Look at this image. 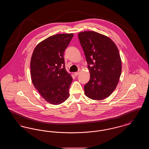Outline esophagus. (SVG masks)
Instances as JSON below:
<instances>
[{
  "label": "esophagus",
  "mask_w": 149,
  "mask_h": 149,
  "mask_svg": "<svg viewBox=\"0 0 149 149\" xmlns=\"http://www.w3.org/2000/svg\"><path fill=\"white\" fill-rule=\"evenodd\" d=\"M79 71H78V72H75L74 73V74L75 76H78V75H79Z\"/></svg>",
  "instance_id": "1"
}]
</instances>
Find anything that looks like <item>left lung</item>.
Returning a JSON list of instances; mask_svg holds the SVG:
<instances>
[{
    "label": "left lung",
    "instance_id": "8db88e82",
    "mask_svg": "<svg viewBox=\"0 0 149 149\" xmlns=\"http://www.w3.org/2000/svg\"><path fill=\"white\" fill-rule=\"evenodd\" d=\"M78 37L91 75L84 85L85 95L96 100L106 99L116 88L121 74L118 48L110 38L94 31L80 32Z\"/></svg>",
    "mask_w": 149,
    "mask_h": 149
}]
</instances>
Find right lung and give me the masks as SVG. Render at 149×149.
Returning a JSON list of instances; mask_svg holds the SVG:
<instances>
[{
    "label": "right lung",
    "instance_id": "1",
    "mask_svg": "<svg viewBox=\"0 0 149 149\" xmlns=\"http://www.w3.org/2000/svg\"><path fill=\"white\" fill-rule=\"evenodd\" d=\"M73 33L51 36L36 46L31 59L33 84L46 101L54 105L64 102L69 97L72 78L66 69L65 50Z\"/></svg>",
    "mask_w": 149,
    "mask_h": 149
}]
</instances>
